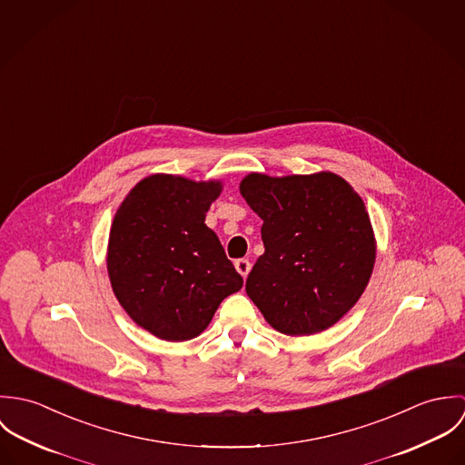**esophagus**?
I'll return each instance as SVG.
<instances>
[{
    "label": "esophagus",
    "instance_id": "obj_1",
    "mask_svg": "<svg viewBox=\"0 0 465 465\" xmlns=\"http://www.w3.org/2000/svg\"><path fill=\"white\" fill-rule=\"evenodd\" d=\"M234 266H236V270L243 275V279L249 275V272H251V268H252L249 260H236Z\"/></svg>",
    "mask_w": 465,
    "mask_h": 465
}]
</instances>
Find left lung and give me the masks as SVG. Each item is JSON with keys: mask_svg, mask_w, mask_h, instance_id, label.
Instances as JSON below:
<instances>
[{"mask_svg": "<svg viewBox=\"0 0 465 465\" xmlns=\"http://www.w3.org/2000/svg\"><path fill=\"white\" fill-rule=\"evenodd\" d=\"M240 193L263 220L265 245L247 277V295L279 332L331 328L358 302L376 262L361 197L331 172L249 173Z\"/></svg>", "mask_w": 465, "mask_h": 465, "instance_id": "1", "label": "left lung"}]
</instances>
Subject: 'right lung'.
Instances as JSON below:
<instances>
[{
  "label": "right lung",
  "instance_id": "obj_1",
  "mask_svg": "<svg viewBox=\"0 0 465 465\" xmlns=\"http://www.w3.org/2000/svg\"><path fill=\"white\" fill-rule=\"evenodd\" d=\"M220 181L155 173L116 211L107 247L113 292L137 326L168 341L203 331L220 302L243 286L203 223Z\"/></svg>",
  "mask_w": 465,
  "mask_h": 465
}]
</instances>
